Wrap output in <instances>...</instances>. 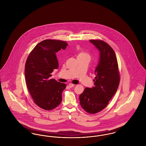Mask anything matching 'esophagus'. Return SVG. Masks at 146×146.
Returning a JSON list of instances; mask_svg holds the SVG:
<instances>
[{
    "mask_svg": "<svg viewBox=\"0 0 146 146\" xmlns=\"http://www.w3.org/2000/svg\"><path fill=\"white\" fill-rule=\"evenodd\" d=\"M75 86V85L74 84H73L70 83L68 84V86L70 87V88H72V87H73V86Z\"/></svg>",
    "mask_w": 146,
    "mask_h": 146,
    "instance_id": "1",
    "label": "esophagus"
}]
</instances>
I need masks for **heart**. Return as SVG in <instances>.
<instances>
[{"label":"heart","mask_w":146,"mask_h":146,"mask_svg":"<svg viewBox=\"0 0 146 146\" xmlns=\"http://www.w3.org/2000/svg\"><path fill=\"white\" fill-rule=\"evenodd\" d=\"M84 56H89V55L87 53H86L85 52L80 51L79 52V54H78V57H84Z\"/></svg>","instance_id":"obj_1"}]
</instances>
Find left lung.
Returning a JSON list of instances; mask_svg holds the SVG:
<instances>
[{
	"label": "left lung",
	"instance_id": "8db88e82",
	"mask_svg": "<svg viewBox=\"0 0 146 146\" xmlns=\"http://www.w3.org/2000/svg\"><path fill=\"white\" fill-rule=\"evenodd\" d=\"M100 51V60L94 79L95 86L86 88L79 96L84 110L90 114L103 110L115 94L120 82L118 62L113 49L101 40H90Z\"/></svg>",
	"mask_w": 146,
	"mask_h": 146
}]
</instances>
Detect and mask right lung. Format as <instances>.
I'll return each instance as SVG.
<instances>
[{"label": "right lung", "instance_id": "obj_1", "mask_svg": "<svg viewBox=\"0 0 146 146\" xmlns=\"http://www.w3.org/2000/svg\"><path fill=\"white\" fill-rule=\"evenodd\" d=\"M67 45V42L61 40H44L35 46L27 59L25 70L27 86L34 102L43 110H52L62 101L66 85L50 77L58 67L56 53Z\"/></svg>", "mask_w": 146, "mask_h": 146}]
</instances>
